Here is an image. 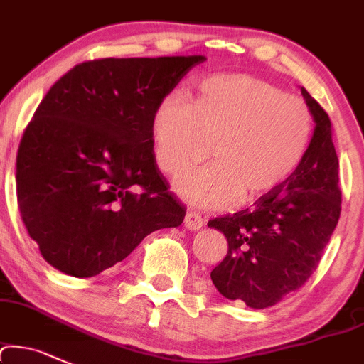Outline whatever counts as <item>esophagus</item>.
I'll list each match as a JSON object with an SVG mask.
<instances>
[{
  "instance_id": "34e87169",
  "label": "esophagus",
  "mask_w": 364,
  "mask_h": 364,
  "mask_svg": "<svg viewBox=\"0 0 364 364\" xmlns=\"http://www.w3.org/2000/svg\"><path fill=\"white\" fill-rule=\"evenodd\" d=\"M203 218L199 213H194V212H187L186 213V218H183V228L187 230H199L203 228Z\"/></svg>"
}]
</instances>
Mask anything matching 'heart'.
<instances>
[{"label":"heart","instance_id":"heart-1","mask_svg":"<svg viewBox=\"0 0 364 364\" xmlns=\"http://www.w3.org/2000/svg\"><path fill=\"white\" fill-rule=\"evenodd\" d=\"M311 136L312 116L300 97L246 74L205 77L193 100L171 93L151 118L152 156L165 173L203 158L212 142L215 161L173 181L198 208H225L241 194L250 201L276 191L302 163Z\"/></svg>","mask_w":364,"mask_h":364}]
</instances>
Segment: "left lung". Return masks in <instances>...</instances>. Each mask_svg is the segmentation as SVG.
Here are the masks:
<instances>
[{"mask_svg":"<svg viewBox=\"0 0 364 364\" xmlns=\"http://www.w3.org/2000/svg\"><path fill=\"white\" fill-rule=\"evenodd\" d=\"M300 92L316 123L302 163L283 186L257 199L253 208L208 222L229 243L225 259L210 274L215 288L252 309L274 306L306 283L340 217L331 121L306 88Z\"/></svg>","mask_w":364,"mask_h":364,"instance_id":"1","label":"left lung"}]
</instances>
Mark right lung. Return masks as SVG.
Wrapping results in <instances>:
<instances>
[{"instance_id": "right-lung-1", "label": "right lung", "mask_w": 364, "mask_h": 364, "mask_svg": "<svg viewBox=\"0 0 364 364\" xmlns=\"http://www.w3.org/2000/svg\"><path fill=\"white\" fill-rule=\"evenodd\" d=\"M201 62L99 58L48 90L22 135L15 181L27 232L52 267L97 276L147 234L182 224L186 208L152 156L151 118Z\"/></svg>"}]
</instances>
